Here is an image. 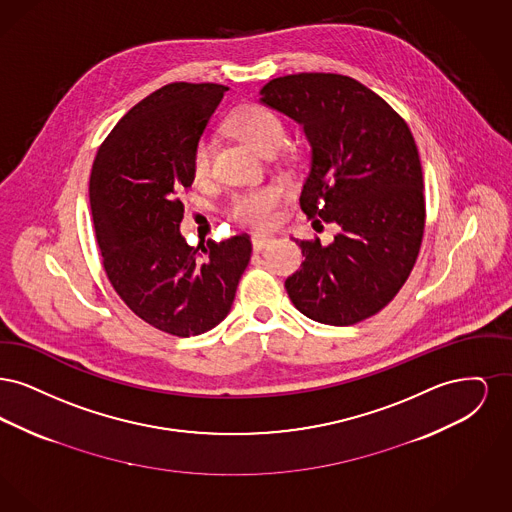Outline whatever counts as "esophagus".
<instances>
[{
    "instance_id": "esophagus-1",
    "label": "esophagus",
    "mask_w": 512,
    "mask_h": 512,
    "mask_svg": "<svg viewBox=\"0 0 512 512\" xmlns=\"http://www.w3.org/2000/svg\"><path fill=\"white\" fill-rule=\"evenodd\" d=\"M274 244V238L272 236H253L251 238V245L255 251H263L268 245Z\"/></svg>"
}]
</instances>
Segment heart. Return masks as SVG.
Masks as SVG:
<instances>
[{"label":"heart","mask_w":512,"mask_h":512,"mask_svg":"<svg viewBox=\"0 0 512 512\" xmlns=\"http://www.w3.org/2000/svg\"><path fill=\"white\" fill-rule=\"evenodd\" d=\"M228 128L234 136L244 140L247 146L267 155L270 151H278L286 142L284 122L278 119L270 109L263 105H244L232 113L228 119ZM213 159V142L203 138L194 151L195 176H207L211 171ZM284 199V190L276 184H268L261 188L244 190L230 197L228 215L236 222L249 228H267L278 219V207Z\"/></svg>","instance_id":"1"}]
</instances>
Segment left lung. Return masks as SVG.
Wrapping results in <instances>:
<instances>
[{
	"mask_svg": "<svg viewBox=\"0 0 512 512\" xmlns=\"http://www.w3.org/2000/svg\"><path fill=\"white\" fill-rule=\"evenodd\" d=\"M259 94L311 146L303 213L340 226L332 244L293 238L305 257L286 280L295 309L332 326L376 315L409 278L424 234V180L407 122L343 74H288Z\"/></svg>",
	"mask_w": 512,
	"mask_h": 512,
	"instance_id": "obj_1",
	"label": "left lung"
}]
</instances>
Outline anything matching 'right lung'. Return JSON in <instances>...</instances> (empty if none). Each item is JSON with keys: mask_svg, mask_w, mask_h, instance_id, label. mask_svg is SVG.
<instances>
[{"mask_svg": "<svg viewBox=\"0 0 512 512\" xmlns=\"http://www.w3.org/2000/svg\"><path fill=\"white\" fill-rule=\"evenodd\" d=\"M222 84L174 82L134 105L101 144L90 205L103 268L122 301L147 324L199 336L230 313L251 257L249 236L186 244L176 192L194 182V151Z\"/></svg>", "mask_w": 512, "mask_h": 512, "instance_id": "1", "label": "right lung"}]
</instances>
